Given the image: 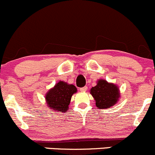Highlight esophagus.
<instances>
[{
	"label": "esophagus",
	"mask_w": 155,
	"mask_h": 155,
	"mask_svg": "<svg viewBox=\"0 0 155 155\" xmlns=\"http://www.w3.org/2000/svg\"><path fill=\"white\" fill-rule=\"evenodd\" d=\"M87 90V87L86 86H85V87H83V88H81L80 89V91H81V92H84V91H86Z\"/></svg>",
	"instance_id": "obj_1"
}]
</instances>
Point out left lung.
<instances>
[{"instance_id":"8db88e82","label":"left lung","mask_w":155,"mask_h":155,"mask_svg":"<svg viewBox=\"0 0 155 155\" xmlns=\"http://www.w3.org/2000/svg\"><path fill=\"white\" fill-rule=\"evenodd\" d=\"M90 94L95 101L98 109H109L115 105L120 97L119 87L113 83L100 79L97 85L90 89Z\"/></svg>"}]
</instances>
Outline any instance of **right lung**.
<instances>
[{
    "mask_svg": "<svg viewBox=\"0 0 155 155\" xmlns=\"http://www.w3.org/2000/svg\"><path fill=\"white\" fill-rule=\"evenodd\" d=\"M76 92L75 86L60 81L45 95L46 105L51 111H67L71 96Z\"/></svg>",
    "mask_w": 155,
    "mask_h": 155,
    "instance_id": "add662e5",
    "label": "right lung"
}]
</instances>
